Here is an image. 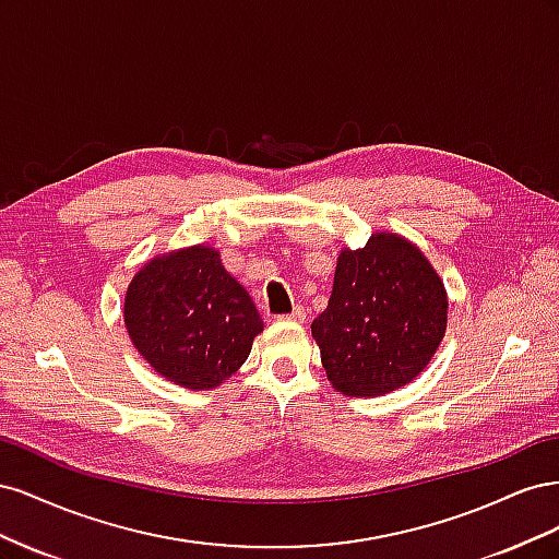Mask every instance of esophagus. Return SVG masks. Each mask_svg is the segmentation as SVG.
<instances>
[{
	"mask_svg": "<svg viewBox=\"0 0 559 559\" xmlns=\"http://www.w3.org/2000/svg\"><path fill=\"white\" fill-rule=\"evenodd\" d=\"M280 319H284V321H302V319H306V310H302L300 306H296L289 314H282Z\"/></svg>",
	"mask_w": 559,
	"mask_h": 559,
	"instance_id": "34e87169",
	"label": "esophagus"
}]
</instances>
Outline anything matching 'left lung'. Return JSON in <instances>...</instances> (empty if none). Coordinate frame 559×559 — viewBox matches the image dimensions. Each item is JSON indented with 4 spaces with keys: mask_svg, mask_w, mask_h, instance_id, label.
<instances>
[{
    "mask_svg": "<svg viewBox=\"0 0 559 559\" xmlns=\"http://www.w3.org/2000/svg\"><path fill=\"white\" fill-rule=\"evenodd\" d=\"M448 324L443 282L417 247L392 233L337 257L329 308L312 321L337 392L380 396L421 373Z\"/></svg>",
    "mask_w": 559,
    "mask_h": 559,
    "instance_id": "obj_1",
    "label": "left lung"
}]
</instances>
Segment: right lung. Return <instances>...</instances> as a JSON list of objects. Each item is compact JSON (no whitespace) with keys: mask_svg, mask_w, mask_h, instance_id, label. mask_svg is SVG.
I'll list each match as a JSON object with an SVG mask.
<instances>
[{"mask_svg":"<svg viewBox=\"0 0 559 559\" xmlns=\"http://www.w3.org/2000/svg\"><path fill=\"white\" fill-rule=\"evenodd\" d=\"M126 326L160 376L189 389H212L247 361L263 321L218 251L191 247L154 259L134 275Z\"/></svg>","mask_w":559,"mask_h":559,"instance_id":"add662e5","label":"right lung"}]
</instances>
